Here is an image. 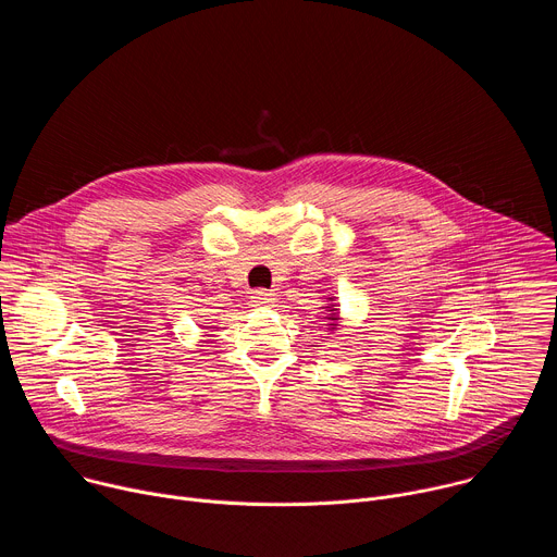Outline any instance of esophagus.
Segmentation results:
<instances>
[{"instance_id": "34e87169", "label": "esophagus", "mask_w": 557, "mask_h": 557, "mask_svg": "<svg viewBox=\"0 0 557 557\" xmlns=\"http://www.w3.org/2000/svg\"><path fill=\"white\" fill-rule=\"evenodd\" d=\"M251 299H253L256 306H269V304H273V293H269L264 288H258V290L251 293Z\"/></svg>"}]
</instances>
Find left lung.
<instances>
[{"label": "left lung", "instance_id": "left-lung-1", "mask_svg": "<svg viewBox=\"0 0 557 557\" xmlns=\"http://www.w3.org/2000/svg\"><path fill=\"white\" fill-rule=\"evenodd\" d=\"M329 320H333V322H335V320H337V317H329ZM329 326H331V329H333V326H335V324H329Z\"/></svg>", "mask_w": 557, "mask_h": 557}]
</instances>
